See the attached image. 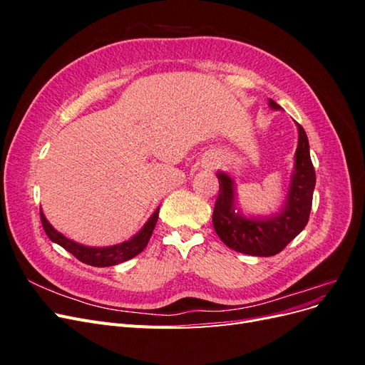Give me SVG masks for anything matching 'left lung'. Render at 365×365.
Masks as SVG:
<instances>
[{
  "instance_id": "left-lung-1",
  "label": "left lung",
  "mask_w": 365,
  "mask_h": 365,
  "mask_svg": "<svg viewBox=\"0 0 365 365\" xmlns=\"http://www.w3.org/2000/svg\"><path fill=\"white\" fill-rule=\"evenodd\" d=\"M268 105L275 111L282 109L272 98H269ZM295 125L298 145L294 153V168L284 200L275 213L256 216L242 212L233 176L222 170L216 173L219 196L213 210V227L228 248L248 256L269 257L279 254L306 227L312 207L315 170L306 132L300 125Z\"/></svg>"
}]
</instances>
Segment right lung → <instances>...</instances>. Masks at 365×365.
I'll use <instances>...</instances> for the list:
<instances>
[{"label": "right lung", "mask_w": 365, "mask_h": 365, "mask_svg": "<svg viewBox=\"0 0 365 365\" xmlns=\"http://www.w3.org/2000/svg\"><path fill=\"white\" fill-rule=\"evenodd\" d=\"M158 213H160V207H157L155 212L152 213V216L148 219V222L141 227V230L137 235H134L125 242H121V244L111 245V247H88V245L79 244V242H76L73 239H68L67 236L59 233V231L48 222L42 210H41V220H42V227L46 230V233L51 242H54V244H58L68 252H71L73 256L76 259H79L81 262L91 264V267L103 268V267H114V264L123 263L132 257H135L137 254H140L143 250H145L152 236V231L155 228Z\"/></svg>", "instance_id": "add662e5"}]
</instances>
